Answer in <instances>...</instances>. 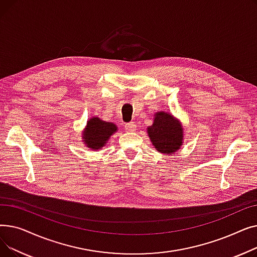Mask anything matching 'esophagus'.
Wrapping results in <instances>:
<instances>
[{
  "mask_svg": "<svg viewBox=\"0 0 257 257\" xmlns=\"http://www.w3.org/2000/svg\"><path fill=\"white\" fill-rule=\"evenodd\" d=\"M125 129L129 132H132V131H136L137 130V124L133 123V121H130V123H127L125 125Z\"/></svg>",
  "mask_w": 257,
  "mask_h": 257,
  "instance_id": "esophagus-1",
  "label": "esophagus"
}]
</instances>
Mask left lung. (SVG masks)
Returning a JSON list of instances; mask_svg holds the SVG:
<instances>
[{
    "label": "left lung",
    "mask_w": 257,
    "mask_h": 257,
    "mask_svg": "<svg viewBox=\"0 0 257 257\" xmlns=\"http://www.w3.org/2000/svg\"><path fill=\"white\" fill-rule=\"evenodd\" d=\"M148 134L157 151L171 154L180 149L183 131L178 121L171 114L157 112L152 126L148 128Z\"/></svg>",
    "instance_id": "8db88e82"
}]
</instances>
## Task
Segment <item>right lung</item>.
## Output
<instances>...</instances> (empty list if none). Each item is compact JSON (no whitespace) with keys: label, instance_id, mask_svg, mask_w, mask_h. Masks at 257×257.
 Wrapping results in <instances>:
<instances>
[{"label":"right lung","instance_id":"add662e5","mask_svg":"<svg viewBox=\"0 0 257 257\" xmlns=\"http://www.w3.org/2000/svg\"><path fill=\"white\" fill-rule=\"evenodd\" d=\"M116 129V126L112 123H107L99 117H92L88 120L86 130L83 134L85 145L90 149L98 150L106 144Z\"/></svg>","mask_w":257,"mask_h":257}]
</instances>
